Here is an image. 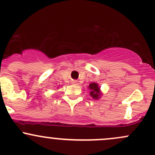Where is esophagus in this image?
I'll use <instances>...</instances> for the list:
<instances>
[{"mask_svg": "<svg viewBox=\"0 0 155 155\" xmlns=\"http://www.w3.org/2000/svg\"><path fill=\"white\" fill-rule=\"evenodd\" d=\"M72 84H74V85H78V82L76 81H72Z\"/></svg>", "mask_w": 155, "mask_h": 155, "instance_id": "1", "label": "esophagus"}]
</instances>
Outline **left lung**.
<instances>
[{
    "label": "left lung",
    "mask_w": 155,
    "mask_h": 155,
    "mask_svg": "<svg viewBox=\"0 0 155 155\" xmlns=\"http://www.w3.org/2000/svg\"><path fill=\"white\" fill-rule=\"evenodd\" d=\"M89 89H90V95L94 99H98L100 97V88L98 87L97 84L92 83L89 86Z\"/></svg>",
    "instance_id": "left-lung-1"
}]
</instances>
